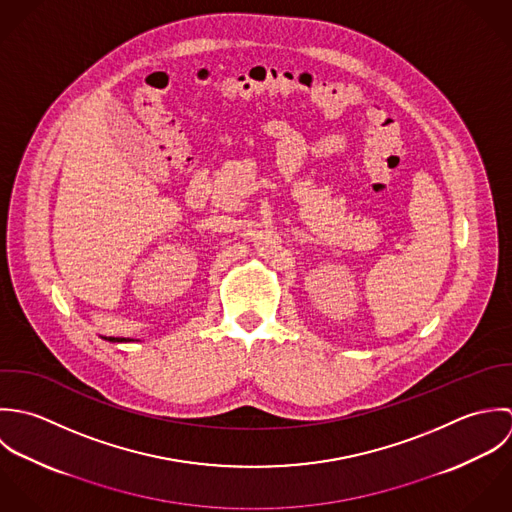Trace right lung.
<instances>
[{"label":"right lung","mask_w":512,"mask_h":512,"mask_svg":"<svg viewBox=\"0 0 512 512\" xmlns=\"http://www.w3.org/2000/svg\"><path fill=\"white\" fill-rule=\"evenodd\" d=\"M108 340H110V342H124V340H126V338H112V336H110V338H108Z\"/></svg>","instance_id":"add662e5"}]
</instances>
